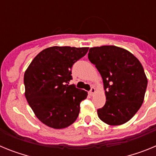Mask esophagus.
I'll use <instances>...</instances> for the list:
<instances>
[{
    "label": "esophagus",
    "mask_w": 156,
    "mask_h": 156,
    "mask_svg": "<svg viewBox=\"0 0 156 156\" xmlns=\"http://www.w3.org/2000/svg\"><path fill=\"white\" fill-rule=\"evenodd\" d=\"M95 92H96V90H95V88L94 87H92L91 89H90V91H89V94H90V96H93Z\"/></svg>",
    "instance_id": "obj_1"
}]
</instances>
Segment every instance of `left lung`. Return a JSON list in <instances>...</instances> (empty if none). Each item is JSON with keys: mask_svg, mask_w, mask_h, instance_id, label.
<instances>
[{"mask_svg": "<svg viewBox=\"0 0 156 156\" xmlns=\"http://www.w3.org/2000/svg\"><path fill=\"white\" fill-rule=\"evenodd\" d=\"M88 58L103 80L105 105L98 109L99 119L110 126L128 122L144 99L148 79L133 54L113 45L90 48Z\"/></svg>", "mask_w": 156, "mask_h": 156, "instance_id": "8db88e82", "label": "left lung"}]
</instances>
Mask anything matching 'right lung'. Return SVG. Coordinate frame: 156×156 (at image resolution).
<instances>
[{"instance_id": "right-lung-1", "label": "right lung", "mask_w": 156, "mask_h": 156, "mask_svg": "<svg viewBox=\"0 0 156 156\" xmlns=\"http://www.w3.org/2000/svg\"><path fill=\"white\" fill-rule=\"evenodd\" d=\"M89 48L54 46L40 52L24 74L25 96L37 118L54 129L73 124L87 92L69 85L72 66Z\"/></svg>"}]
</instances>
